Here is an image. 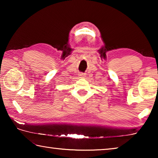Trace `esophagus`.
I'll return each mask as SVG.
<instances>
[{
  "instance_id": "1",
  "label": "esophagus",
  "mask_w": 158,
  "mask_h": 158,
  "mask_svg": "<svg viewBox=\"0 0 158 158\" xmlns=\"http://www.w3.org/2000/svg\"><path fill=\"white\" fill-rule=\"evenodd\" d=\"M79 77H81V78H84V77H85V74H84V73H80L79 74Z\"/></svg>"
}]
</instances>
